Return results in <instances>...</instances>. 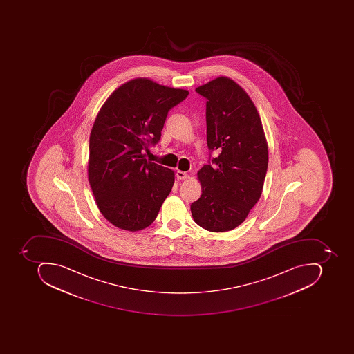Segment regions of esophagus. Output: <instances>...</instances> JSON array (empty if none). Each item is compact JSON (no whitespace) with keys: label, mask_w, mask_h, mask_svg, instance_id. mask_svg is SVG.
Listing matches in <instances>:
<instances>
[{"label":"esophagus","mask_w":354,"mask_h":354,"mask_svg":"<svg viewBox=\"0 0 354 354\" xmlns=\"http://www.w3.org/2000/svg\"><path fill=\"white\" fill-rule=\"evenodd\" d=\"M176 178H178V180H186V178H188V174L187 172H185V171H180V170H178V171H176Z\"/></svg>","instance_id":"1"}]
</instances>
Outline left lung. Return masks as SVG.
Instances as JSON below:
<instances>
[{
	"instance_id": "1",
	"label": "left lung",
	"mask_w": 354,
	"mask_h": 354,
	"mask_svg": "<svg viewBox=\"0 0 354 354\" xmlns=\"http://www.w3.org/2000/svg\"><path fill=\"white\" fill-rule=\"evenodd\" d=\"M206 97V139L220 154L198 171L202 194L190 205L198 225L209 232L239 227L261 198L268 144L251 97L233 80L219 77L196 88Z\"/></svg>"
}]
</instances>
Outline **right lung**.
<instances>
[{
	"label": "right lung",
	"mask_w": 354,
	"mask_h": 354,
	"mask_svg": "<svg viewBox=\"0 0 354 354\" xmlns=\"http://www.w3.org/2000/svg\"><path fill=\"white\" fill-rule=\"evenodd\" d=\"M137 77L117 88L102 105L89 137L88 180L97 208L118 229H146L171 192V169L145 158L158 144L168 111L188 95Z\"/></svg>",
	"instance_id": "right-lung-1"
}]
</instances>
